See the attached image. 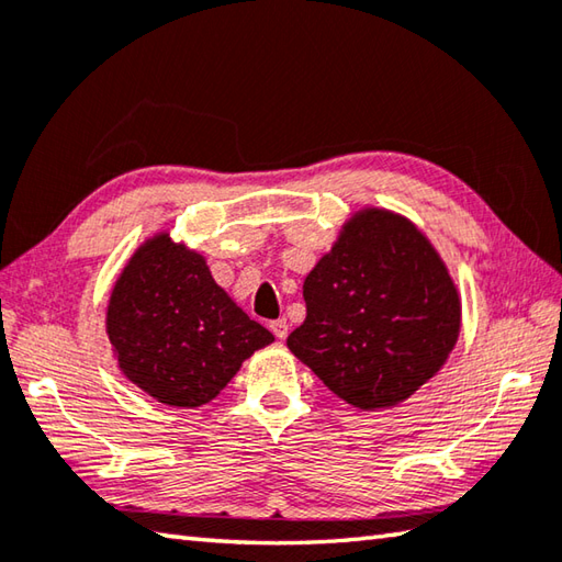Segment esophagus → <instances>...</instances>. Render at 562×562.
Segmentation results:
<instances>
[{"label": "esophagus", "mask_w": 562, "mask_h": 562, "mask_svg": "<svg viewBox=\"0 0 562 562\" xmlns=\"http://www.w3.org/2000/svg\"><path fill=\"white\" fill-rule=\"evenodd\" d=\"M270 331L274 334V338H288V334H290V324H288V318H274V322H270Z\"/></svg>", "instance_id": "obj_1"}]
</instances>
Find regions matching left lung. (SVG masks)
<instances>
[{
	"mask_svg": "<svg viewBox=\"0 0 562 562\" xmlns=\"http://www.w3.org/2000/svg\"><path fill=\"white\" fill-rule=\"evenodd\" d=\"M306 318L288 348L340 400L375 412L409 400L446 366L460 296L419 228L360 209L304 280Z\"/></svg>",
	"mask_w": 562,
	"mask_h": 562,
	"instance_id": "8db88e82",
	"label": "left lung"
}]
</instances>
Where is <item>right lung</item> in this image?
Returning a JSON list of instances; mask_svg holds the SVG:
<instances>
[{
  "label": "right lung",
  "mask_w": 562,
  "mask_h": 562,
  "mask_svg": "<svg viewBox=\"0 0 562 562\" xmlns=\"http://www.w3.org/2000/svg\"><path fill=\"white\" fill-rule=\"evenodd\" d=\"M106 336L124 375L168 406H202L274 336L214 282L204 256L168 234L143 244L109 296Z\"/></svg>",
  "instance_id": "obj_1"
}]
</instances>
